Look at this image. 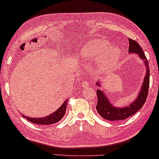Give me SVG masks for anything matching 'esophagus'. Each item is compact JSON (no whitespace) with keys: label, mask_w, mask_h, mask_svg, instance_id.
<instances>
[{"label":"esophagus","mask_w":159,"mask_h":159,"mask_svg":"<svg viewBox=\"0 0 159 159\" xmlns=\"http://www.w3.org/2000/svg\"><path fill=\"white\" fill-rule=\"evenodd\" d=\"M82 87L84 88H87L88 87H89V81H84L82 82Z\"/></svg>","instance_id":"1"}]
</instances>
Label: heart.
<instances>
[{
    "label": "heart",
    "mask_w": 159,
    "mask_h": 159,
    "mask_svg": "<svg viewBox=\"0 0 159 159\" xmlns=\"http://www.w3.org/2000/svg\"><path fill=\"white\" fill-rule=\"evenodd\" d=\"M82 58L92 59L100 57L98 60L100 68L110 70L115 67L121 57V51L118 47L111 46V44L102 39L91 40L80 52Z\"/></svg>",
    "instance_id": "obj_1"
}]
</instances>
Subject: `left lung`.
<instances>
[{
  "label": "left lung",
  "mask_w": 159,
  "mask_h": 159,
  "mask_svg": "<svg viewBox=\"0 0 159 159\" xmlns=\"http://www.w3.org/2000/svg\"><path fill=\"white\" fill-rule=\"evenodd\" d=\"M129 52L130 54H137L138 57L144 61V65L146 66V74L144 78L143 83L142 84L140 91H139L137 98L129 105L124 107H115L111 103L107 97L105 95L103 91L100 89L96 90L97 97H98V102L96 105V110L102 118L106 120L119 121L124 120L129 116L133 115L140 110L147 100L148 95V89L149 86V66L147 57L144 54L143 50L139 44L132 39H129ZM96 85L101 87L100 81L96 83Z\"/></svg>",
  "instance_id": "1"
}]
</instances>
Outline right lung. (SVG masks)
Instances as JSON below:
<instances>
[{"label": "right lung", "instance_id": "add662e5", "mask_svg": "<svg viewBox=\"0 0 159 159\" xmlns=\"http://www.w3.org/2000/svg\"><path fill=\"white\" fill-rule=\"evenodd\" d=\"M68 100H66L65 102L61 105V106L58 108V109L53 112L51 115H49L47 116H44V117L41 118H32L27 116L24 115H22V116L24 118L26 119L28 121H29L32 123H34L35 124H40V125H49V124H53L55 123H57L61 119H62L66 114V107L68 105Z\"/></svg>", "mask_w": 159, "mask_h": 159}]
</instances>
